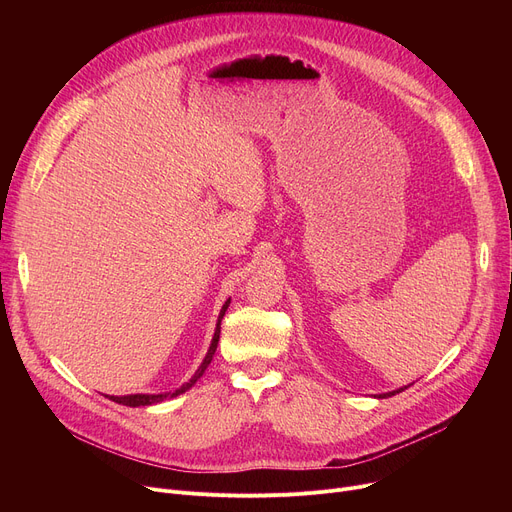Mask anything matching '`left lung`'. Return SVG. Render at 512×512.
Returning <instances> with one entry per match:
<instances>
[{
  "mask_svg": "<svg viewBox=\"0 0 512 512\" xmlns=\"http://www.w3.org/2000/svg\"><path fill=\"white\" fill-rule=\"evenodd\" d=\"M402 390H407V386H402V388H398V390H392V392H386V394H380L378 398H388V396H394V394H398V392H402Z\"/></svg>",
  "mask_w": 512,
  "mask_h": 512,
  "instance_id": "left-lung-1",
  "label": "left lung"
}]
</instances>
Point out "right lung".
I'll return each mask as SVG.
<instances>
[{"label": "right lung", "instance_id": "right-lung-1", "mask_svg": "<svg viewBox=\"0 0 512 512\" xmlns=\"http://www.w3.org/2000/svg\"><path fill=\"white\" fill-rule=\"evenodd\" d=\"M228 305H230V299L224 303V307H222V311H220V315H218V324H215V332H213V338H211V344H209V351H207L203 363L199 365V369L195 371L193 378L188 380V382H184L178 390H174V392H164V394H128V396H107V398L118 402V405H126V407H149V405H157V402H164L166 398H176L178 394H182V392H186V390H191V388L197 384V380L201 378V375L205 373V369L209 367V363H211V359H213V355H215V348H218V342H220V326H222V319H224V313H226Z\"/></svg>", "mask_w": 512, "mask_h": 512}]
</instances>
